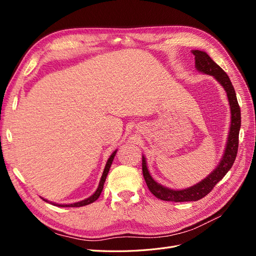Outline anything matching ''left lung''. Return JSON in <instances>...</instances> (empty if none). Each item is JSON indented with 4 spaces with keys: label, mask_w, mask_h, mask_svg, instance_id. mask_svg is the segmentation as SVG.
Masks as SVG:
<instances>
[{
    "label": "left lung",
    "mask_w": 256,
    "mask_h": 256,
    "mask_svg": "<svg viewBox=\"0 0 256 256\" xmlns=\"http://www.w3.org/2000/svg\"><path fill=\"white\" fill-rule=\"evenodd\" d=\"M191 52L196 58V70L205 74L212 76L222 85L224 90L226 92L230 109V127L226 150H224L219 164L203 180H200L196 184H193L192 187L189 188L174 190L166 188L164 186L154 182L150 174L148 168H147L146 158L142 156L143 176L147 187H148L150 191L157 198L162 200H170V202H191V200H198L206 196L212 190L214 186L230 171L232 166L234 164L238 150V136L240 126H242V116H240V108L237 102L233 84H232L228 76L224 72L223 69L219 65H216L205 51L192 50Z\"/></svg>",
    "instance_id": "left-lung-1"
}]
</instances>
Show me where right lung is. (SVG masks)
<instances>
[{
	"mask_svg": "<svg viewBox=\"0 0 256 256\" xmlns=\"http://www.w3.org/2000/svg\"><path fill=\"white\" fill-rule=\"evenodd\" d=\"M116 152H118V150H114V152H112L111 156H110V158L108 159L106 164L102 176V178H100L98 188H97L96 191L94 192V194H92L90 198H85V200H80V202L72 203V204H56V203L49 202L48 200H46V198H42L44 200H46V202L51 203V204L56 205V206H58V207H81V206H85V205H88V204H90V203H92V202H95V200L100 196V194H102V189H104V182H106V176H108V173H109V171H110V168H111V164H112V162H113V159H114V157H115Z\"/></svg>",
	"mask_w": 256,
	"mask_h": 256,
	"instance_id": "obj_1",
	"label": "right lung"
}]
</instances>
